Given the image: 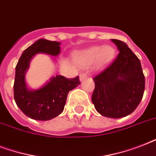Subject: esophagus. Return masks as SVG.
Listing matches in <instances>:
<instances>
[{"mask_svg":"<svg viewBox=\"0 0 156 156\" xmlns=\"http://www.w3.org/2000/svg\"><path fill=\"white\" fill-rule=\"evenodd\" d=\"M87 73H82V74H80V76H79V80H80L81 82H83V80H85L86 78H87Z\"/></svg>","mask_w":156,"mask_h":156,"instance_id":"obj_1","label":"esophagus"}]
</instances>
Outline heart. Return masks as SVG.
<instances>
[{"mask_svg": "<svg viewBox=\"0 0 156 156\" xmlns=\"http://www.w3.org/2000/svg\"><path fill=\"white\" fill-rule=\"evenodd\" d=\"M115 52L114 48L111 45L93 46L73 52V60L80 67L86 68L95 62L98 68L104 69L112 61Z\"/></svg>", "mask_w": 156, "mask_h": 156, "instance_id": "b5f03b06", "label": "heart"}]
</instances>
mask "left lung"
I'll return each instance as SVG.
<instances>
[{
	"label": "left lung",
	"mask_w": 156,
	"mask_h": 156,
	"mask_svg": "<svg viewBox=\"0 0 156 156\" xmlns=\"http://www.w3.org/2000/svg\"><path fill=\"white\" fill-rule=\"evenodd\" d=\"M111 40L119 54L108 68L93 78L95 87L91 100L102 116L117 119L137 108L145 90V77L139 59L126 43Z\"/></svg>",
	"instance_id": "1"
}]
</instances>
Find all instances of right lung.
<instances>
[{
  "label": "right lung",
  "mask_w": 156,
  "mask_h": 156,
  "mask_svg": "<svg viewBox=\"0 0 156 156\" xmlns=\"http://www.w3.org/2000/svg\"><path fill=\"white\" fill-rule=\"evenodd\" d=\"M61 43L40 39L23 51L15 68L13 95L16 104L26 116L36 121H49L63 112L68 93L80 84L78 76L68 79L61 75L52 77L38 89H30L26 73L31 59L39 53L58 56Z\"/></svg>",
  "instance_id": "obj_1"
}]
</instances>
